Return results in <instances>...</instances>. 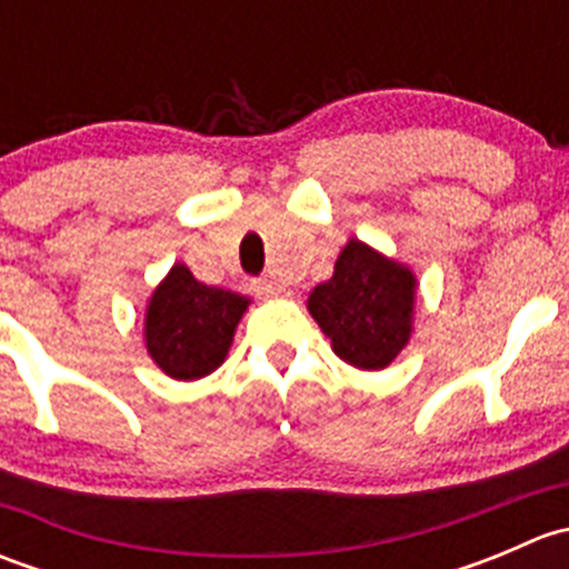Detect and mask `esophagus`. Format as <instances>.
Listing matches in <instances>:
<instances>
[{
	"instance_id": "1",
	"label": "esophagus",
	"mask_w": 569,
	"mask_h": 569,
	"mask_svg": "<svg viewBox=\"0 0 569 569\" xmlns=\"http://www.w3.org/2000/svg\"><path fill=\"white\" fill-rule=\"evenodd\" d=\"M252 291H256V295H263V297H283V295H289V289H286V286L280 283L278 278H258V280H252Z\"/></svg>"
}]
</instances>
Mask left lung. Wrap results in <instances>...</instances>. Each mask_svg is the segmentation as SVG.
Here are the masks:
<instances>
[{
  "label": "left lung",
  "instance_id": "left-lung-1",
  "mask_svg": "<svg viewBox=\"0 0 569 569\" xmlns=\"http://www.w3.org/2000/svg\"><path fill=\"white\" fill-rule=\"evenodd\" d=\"M416 278L369 244L341 250L336 272L308 297V311L332 341V352L358 369H386L410 341Z\"/></svg>",
  "mask_w": 569,
  "mask_h": 569
}]
</instances>
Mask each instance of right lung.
<instances>
[{
	"mask_svg": "<svg viewBox=\"0 0 569 569\" xmlns=\"http://www.w3.org/2000/svg\"><path fill=\"white\" fill-rule=\"evenodd\" d=\"M248 297L203 286L176 263L151 297L146 343L159 369L176 380H198L226 360Z\"/></svg>",
	"mask_w": 569,
	"mask_h": 569,
	"instance_id": "add662e5",
	"label": "right lung"
}]
</instances>
